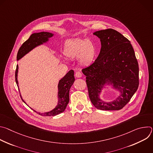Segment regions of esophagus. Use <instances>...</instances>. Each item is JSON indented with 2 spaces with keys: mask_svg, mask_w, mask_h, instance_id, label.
<instances>
[{
  "mask_svg": "<svg viewBox=\"0 0 153 153\" xmlns=\"http://www.w3.org/2000/svg\"><path fill=\"white\" fill-rule=\"evenodd\" d=\"M75 76H76V77H77V78H80V77H81L82 76V74H81V73H80V72L77 71V72H76V74H75Z\"/></svg>",
  "mask_w": 153,
  "mask_h": 153,
  "instance_id": "esophagus-1",
  "label": "esophagus"
}]
</instances>
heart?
I'll return each instance as SVG.
<instances>
[{"mask_svg":"<svg viewBox=\"0 0 153 153\" xmlns=\"http://www.w3.org/2000/svg\"><path fill=\"white\" fill-rule=\"evenodd\" d=\"M96 51L95 45L91 40L75 39L65 46L64 54L71 59L77 58L82 66H88L94 60Z\"/></svg>","mask_w":153,"mask_h":153,"instance_id":"b5f03b06","label":"heart"}]
</instances>
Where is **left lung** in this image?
Wrapping results in <instances>:
<instances>
[{
  "label": "left lung",
  "instance_id": "left-lung-1",
  "mask_svg": "<svg viewBox=\"0 0 153 153\" xmlns=\"http://www.w3.org/2000/svg\"><path fill=\"white\" fill-rule=\"evenodd\" d=\"M100 40V53L89 67L82 71L86 77L89 97L93 105L101 110H119L130 100L139 86V65L128 39L113 29L93 33ZM106 84L111 85L120 94L106 102L99 97Z\"/></svg>",
  "mask_w": 153,
  "mask_h": 153
}]
</instances>
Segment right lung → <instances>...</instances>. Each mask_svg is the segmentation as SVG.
Instances as JSON below:
<instances>
[{"mask_svg":"<svg viewBox=\"0 0 153 153\" xmlns=\"http://www.w3.org/2000/svg\"><path fill=\"white\" fill-rule=\"evenodd\" d=\"M53 35L54 34L48 32H40L32 34L29 37V39L27 40H26L20 47L17 55V60H19L21 58H22L25 55H26L27 53H28L36 47L42 45L43 43H47L49 40V39L53 36ZM18 68L19 67L17 65L15 73V78L17 85L19 87V83L17 80ZM74 80L75 79L74 76V71L71 70L70 71H68L67 74L63 78H62L59 82L57 95L58 103L57 106L53 109V110L48 112H46L44 113H40L37 112V113L43 116H54L63 113L65 109H66V107L69 102L70 90L71 86L73 85ZM20 97L22 100H23V102L25 103V102L23 100L22 97L21 95ZM34 111L36 112L35 110Z\"/></svg>","mask_w":153,"mask_h":153,"instance_id":"add662e5","label":"right lung"}]
</instances>
